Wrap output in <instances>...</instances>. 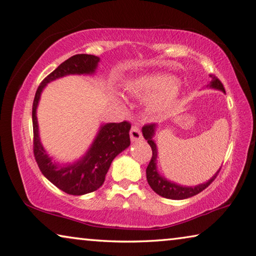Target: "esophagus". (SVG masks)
<instances>
[{"label": "esophagus", "mask_w": 256, "mask_h": 256, "mask_svg": "<svg viewBox=\"0 0 256 256\" xmlns=\"http://www.w3.org/2000/svg\"><path fill=\"white\" fill-rule=\"evenodd\" d=\"M130 138H131L132 142H138L140 140H142V133L138 126H132L131 132H130Z\"/></svg>", "instance_id": "obj_1"}]
</instances>
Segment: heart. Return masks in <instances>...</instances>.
<instances>
[{
	"instance_id": "obj_1",
	"label": "heart",
	"mask_w": 256,
	"mask_h": 256,
	"mask_svg": "<svg viewBox=\"0 0 256 256\" xmlns=\"http://www.w3.org/2000/svg\"><path fill=\"white\" fill-rule=\"evenodd\" d=\"M124 91L138 98H148V106L154 112L171 108L181 93V84L168 74L142 75L128 80Z\"/></svg>"
}]
</instances>
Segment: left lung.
<instances>
[{
    "instance_id": "left-lung-1",
    "label": "left lung",
    "mask_w": 256,
    "mask_h": 256,
    "mask_svg": "<svg viewBox=\"0 0 256 256\" xmlns=\"http://www.w3.org/2000/svg\"><path fill=\"white\" fill-rule=\"evenodd\" d=\"M210 76L212 78V80L206 85V88L218 90V91H222L223 93H225V90L223 88V84L221 83V81H220L218 78H215L214 75H210ZM156 128H158L156 124L145 125V126H143L142 128L143 136L150 144V146L152 148V153H153L151 161H150L146 168V180L150 186H151L153 191L156 194H158L160 196L170 198V200L188 198L198 194L200 192H202L203 190L206 188L208 185L214 181L215 178H216V175L218 174L220 168L218 171L208 180V181L198 185H194V186H186V185H181L173 181H170V180L163 176V175L158 172V146H156V143L154 141Z\"/></svg>"
}]
</instances>
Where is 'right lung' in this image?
Masks as SVG:
<instances>
[{"instance_id": "add662e5", "label": "right lung", "mask_w": 256, "mask_h": 256, "mask_svg": "<svg viewBox=\"0 0 256 256\" xmlns=\"http://www.w3.org/2000/svg\"><path fill=\"white\" fill-rule=\"evenodd\" d=\"M98 62L100 58L95 55H73L43 80L35 93L33 102L32 122L35 160L42 174L50 182L61 191L71 195H84L96 191L102 186L113 160L131 144V125L125 121L102 123L92 144L81 158L74 162L60 163L50 156L41 142L36 111L41 94L48 83L68 75H94Z\"/></svg>"}]
</instances>
